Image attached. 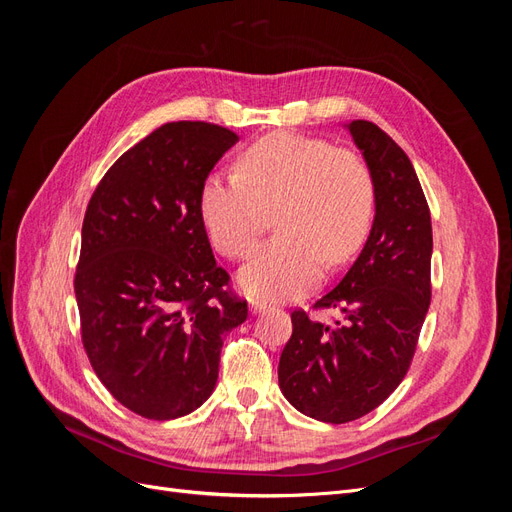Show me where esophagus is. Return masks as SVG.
Instances as JSON below:
<instances>
[{
	"mask_svg": "<svg viewBox=\"0 0 512 512\" xmlns=\"http://www.w3.org/2000/svg\"><path fill=\"white\" fill-rule=\"evenodd\" d=\"M267 309H271V305H269L267 301H258V299H256V301L250 303V312H252V314H265Z\"/></svg>",
	"mask_w": 512,
	"mask_h": 512,
	"instance_id": "1",
	"label": "esophagus"
}]
</instances>
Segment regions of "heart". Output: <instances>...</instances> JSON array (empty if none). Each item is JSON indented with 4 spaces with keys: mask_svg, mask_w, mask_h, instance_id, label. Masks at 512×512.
Here are the masks:
<instances>
[{
    "mask_svg": "<svg viewBox=\"0 0 512 512\" xmlns=\"http://www.w3.org/2000/svg\"><path fill=\"white\" fill-rule=\"evenodd\" d=\"M374 179L348 149L297 132H273L243 151L239 173H213L200 190V218L218 250L252 256L271 224L280 235L239 273L256 299L292 297L322 275L324 258L342 265L374 220Z\"/></svg>",
    "mask_w": 512,
    "mask_h": 512,
    "instance_id": "b5f03b06",
    "label": "heart"
}]
</instances>
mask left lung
Returning a JSON list of instances; mask_svg holds the SVG:
<instances>
[{"label":"left lung","instance_id":"1","mask_svg":"<svg viewBox=\"0 0 512 512\" xmlns=\"http://www.w3.org/2000/svg\"><path fill=\"white\" fill-rule=\"evenodd\" d=\"M374 179L376 215L359 258L314 303L333 324L292 312L277 378L290 404L322 423H350L404 380L431 301V215L410 158L376 123H346Z\"/></svg>","mask_w":512,"mask_h":512}]
</instances>
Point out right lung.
<instances>
[{
    "instance_id": "right-lung-1",
    "label": "right lung",
    "mask_w": 512,
    "mask_h": 512,
    "mask_svg": "<svg viewBox=\"0 0 512 512\" xmlns=\"http://www.w3.org/2000/svg\"><path fill=\"white\" fill-rule=\"evenodd\" d=\"M239 141L205 121L153 130L91 196L74 277L83 346L121 406L151 421L209 399L224 337L247 318L200 218V190Z\"/></svg>"
}]
</instances>
